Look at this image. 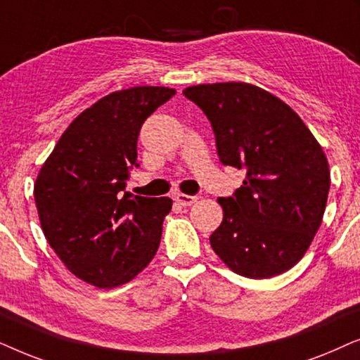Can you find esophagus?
Masks as SVG:
<instances>
[{
  "label": "esophagus",
  "mask_w": 360,
  "mask_h": 360,
  "mask_svg": "<svg viewBox=\"0 0 360 360\" xmlns=\"http://www.w3.org/2000/svg\"><path fill=\"white\" fill-rule=\"evenodd\" d=\"M198 195H188V194H176V200L177 204L181 205H193L194 202H198Z\"/></svg>",
  "instance_id": "1"
}]
</instances>
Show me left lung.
Here are the masks:
<instances>
[{
    "mask_svg": "<svg viewBox=\"0 0 360 360\" xmlns=\"http://www.w3.org/2000/svg\"><path fill=\"white\" fill-rule=\"evenodd\" d=\"M183 94L209 118L220 161L245 169L232 198H219L224 219L210 245L247 278L288 271L308 250L328 202L323 148L290 105L245 82L194 85Z\"/></svg>",
    "mask_w": 360,
    "mask_h": 360,
    "instance_id": "8db88e82",
    "label": "left lung"
}]
</instances>
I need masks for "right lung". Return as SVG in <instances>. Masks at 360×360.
I'll return each instance as SVG.
<instances>
[{"label": "right lung", "instance_id": "right-lung-1", "mask_svg": "<svg viewBox=\"0 0 360 360\" xmlns=\"http://www.w3.org/2000/svg\"><path fill=\"white\" fill-rule=\"evenodd\" d=\"M176 94L167 87L112 92L84 110L57 141L34 184L41 227L67 270L115 288L145 270L161 242L169 198L127 193L141 124Z\"/></svg>", "mask_w": 360, "mask_h": 360}]
</instances>
